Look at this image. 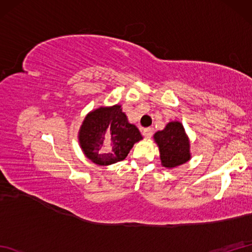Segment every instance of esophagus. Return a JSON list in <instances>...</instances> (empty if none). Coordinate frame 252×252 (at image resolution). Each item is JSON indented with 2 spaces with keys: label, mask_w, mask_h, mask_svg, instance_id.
Listing matches in <instances>:
<instances>
[{
  "label": "esophagus",
  "mask_w": 252,
  "mask_h": 252,
  "mask_svg": "<svg viewBox=\"0 0 252 252\" xmlns=\"http://www.w3.org/2000/svg\"><path fill=\"white\" fill-rule=\"evenodd\" d=\"M143 135L146 138H151L153 136V129L152 127H146V129L143 130Z\"/></svg>",
  "instance_id": "esophagus-1"
}]
</instances>
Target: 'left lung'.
Masks as SVG:
<instances>
[{
  "label": "left lung",
  "mask_w": 252,
  "mask_h": 252,
  "mask_svg": "<svg viewBox=\"0 0 252 252\" xmlns=\"http://www.w3.org/2000/svg\"><path fill=\"white\" fill-rule=\"evenodd\" d=\"M154 138L159 147L163 167L175 168L190 159L189 140L181 122H169L162 131L155 133Z\"/></svg>",
  "instance_id": "8db88e82"
}]
</instances>
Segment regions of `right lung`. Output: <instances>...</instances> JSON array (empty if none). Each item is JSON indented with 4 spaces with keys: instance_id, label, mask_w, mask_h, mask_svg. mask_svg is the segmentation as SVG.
<instances>
[{
    "instance_id": "right-lung-1",
    "label": "right lung",
    "mask_w": 252,
    "mask_h": 252,
    "mask_svg": "<svg viewBox=\"0 0 252 252\" xmlns=\"http://www.w3.org/2000/svg\"><path fill=\"white\" fill-rule=\"evenodd\" d=\"M142 138L141 132L129 123L120 105L91 111L79 131V143L84 155L99 165L122 161Z\"/></svg>"
}]
</instances>
